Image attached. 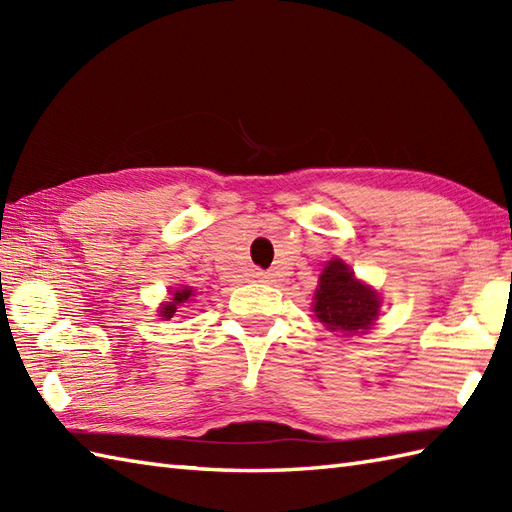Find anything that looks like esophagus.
<instances>
[{"mask_svg":"<svg viewBox=\"0 0 512 512\" xmlns=\"http://www.w3.org/2000/svg\"><path fill=\"white\" fill-rule=\"evenodd\" d=\"M253 277H255L257 281H262V284H270V281H273V275L266 273V270H255Z\"/></svg>","mask_w":512,"mask_h":512,"instance_id":"1","label":"esophagus"}]
</instances>
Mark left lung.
Returning a JSON list of instances; mask_svg holds the SVG:
<instances>
[{"label": "left lung", "mask_w": 512, "mask_h": 512, "mask_svg": "<svg viewBox=\"0 0 512 512\" xmlns=\"http://www.w3.org/2000/svg\"><path fill=\"white\" fill-rule=\"evenodd\" d=\"M378 295L361 281L341 259H332L319 277V288L314 292V314L332 332L354 334L369 330L378 317Z\"/></svg>", "instance_id": "obj_1"}]
</instances>
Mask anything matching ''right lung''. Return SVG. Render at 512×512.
I'll list each match as a JSON object with an SVG mask.
<instances>
[{
  "label": "right lung",
  "instance_id": "add662e5",
  "mask_svg": "<svg viewBox=\"0 0 512 512\" xmlns=\"http://www.w3.org/2000/svg\"><path fill=\"white\" fill-rule=\"evenodd\" d=\"M189 297H193V290H189V288L173 292V299H171L169 303H165V308H160V317L171 319L173 314L178 312V306H180V303H187V301H189Z\"/></svg>",
  "mask_w": 512,
  "mask_h": 512
}]
</instances>
